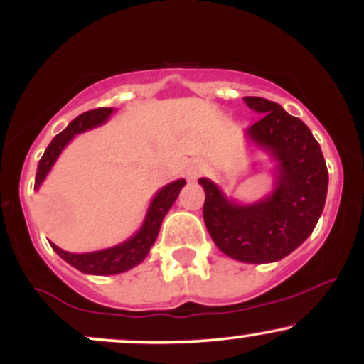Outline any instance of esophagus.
<instances>
[{
  "mask_svg": "<svg viewBox=\"0 0 364 364\" xmlns=\"http://www.w3.org/2000/svg\"><path fill=\"white\" fill-rule=\"evenodd\" d=\"M202 173H203V166L200 164V162H191V164L186 168L188 179H196Z\"/></svg>",
  "mask_w": 364,
  "mask_h": 364,
  "instance_id": "esophagus-1",
  "label": "esophagus"
}]
</instances>
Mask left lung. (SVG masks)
<instances>
[{
	"label": "left lung",
	"mask_w": 364,
	"mask_h": 364,
	"mask_svg": "<svg viewBox=\"0 0 364 364\" xmlns=\"http://www.w3.org/2000/svg\"><path fill=\"white\" fill-rule=\"evenodd\" d=\"M245 102L263 114L246 136L277 161L275 188L260 202L240 205L210 179L200 178L205 190L203 220L228 257L270 263L294 252L313 232L327 198L328 171L318 141L301 119L267 99L245 97Z\"/></svg>",
	"instance_id": "obj_1"
}]
</instances>
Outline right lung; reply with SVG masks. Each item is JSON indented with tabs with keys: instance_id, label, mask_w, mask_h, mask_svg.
<instances>
[{
	"instance_id": "right-lung-1",
	"label": "right lung",
	"mask_w": 364,
	"mask_h": 364,
	"mask_svg": "<svg viewBox=\"0 0 364 364\" xmlns=\"http://www.w3.org/2000/svg\"><path fill=\"white\" fill-rule=\"evenodd\" d=\"M111 112L112 107H97V109L83 112V114L77 116L68 127L63 129L60 135L54 136L51 144L46 149L44 156L41 157L39 166H37L34 185L36 190L41 186V183L44 181V178L48 176L53 164L56 162V159L60 157L63 149L70 144V140H72L75 135H78V133L87 132V129L102 124L104 121H107V118H109ZM185 185V179H176V181L161 188L159 193L154 196L152 203H150L147 215H145V220L139 229V232L124 241V243L92 253H70L61 250L60 246L51 243L53 250L60 255L63 260L68 262L70 265L75 267L77 270H80L83 274L112 275L127 272V270L139 265V263L147 257L150 248H152V245L156 243L157 240L162 219L168 214L169 208L173 207V203L176 202L179 191H181V188Z\"/></svg>"
}]
</instances>
